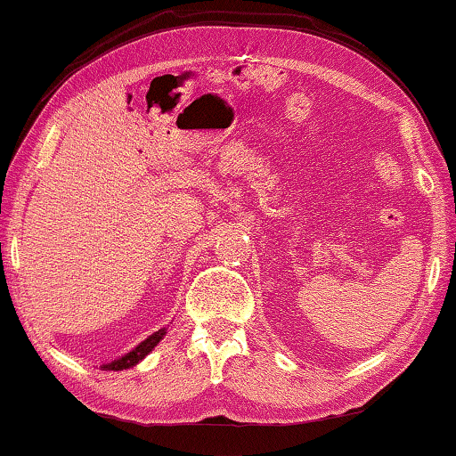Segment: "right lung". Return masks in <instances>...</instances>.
<instances>
[{
    "instance_id": "right-lung-1",
    "label": "right lung",
    "mask_w": 456,
    "mask_h": 456,
    "mask_svg": "<svg viewBox=\"0 0 456 456\" xmlns=\"http://www.w3.org/2000/svg\"><path fill=\"white\" fill-rule=\"evenodd\" d=\"M165 334H167L165 328L159 330V331H154L152 336H149V338L144 339V342L138 344L133 352L126 354V356H122L118 360L110 362V364H104L102 368L104 370H126V368H133L134 364H138V362H141L146 356V354H149L154 348V346L160 342V339H163Z\"/></svg>"
}]
</instances>
